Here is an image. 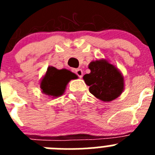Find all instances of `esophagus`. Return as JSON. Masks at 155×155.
<instances>
[{"mask_svg": "<svg viewBox=\"0 0 155 155\" xmlns=\"http://www.w3.org/2000/svg\"><path fill=\"white\" fill-rule=\"evenodd\" d=\"M74 72L75 74L79 77V78H82V76H83V71H82V70L80 69V68L75 69Z\"/></svg>", "mask_w": 155, "mask_h": 155, "instance_id": "esophagus-1", "label": "esophagus"}]
</instances>
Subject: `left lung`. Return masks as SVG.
<instances>
[{
    "instance_id": "obj_1",
    "label": "left lung",
    "mask_w": 155,
    "mask_h": 155,
    "mask_svg": "<svg viewBox=\"0 0 155 155\" xmlns=\"http://www.w3.org/2000/svg\"><path fill=\"white\" fill-rule=\"evenodd\" d=\"M91 72L83 77L89 91L101 101L108 102L118 98L124 90V78L120 70L105 59L91 61Z\"/></svg>"
}]
</instances>
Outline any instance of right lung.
Returning <instances> with one entry per match:
<instances>
[{
  "mask_svg": "<svg viewBox=\"0 0 155 155\" xmlns=\"http://www.w3.org/2000/svg\"><path fill=\"white\" fill-rule=\"evenodd\" d=\"M76 74L67 69H57L48 67L47 71L40 81L42 93L50 98H57L64 94L67 85L71 80L76 79Z\"/></svg>",
  "mask_w": 155,
  "mask_h": 155,
  "instance_id": "right-lung-1",
  "label": "right lung"
}]
</instances>
